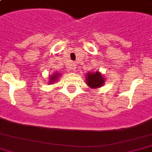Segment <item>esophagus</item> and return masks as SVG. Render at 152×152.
<instances>
[{
    "instance_id": "34e87169",
    "label": "esophagus",
    "mask_w": 152,
    "mask_h": 152,
    "mask_svg": "<svg viewBox=\"0 0 152 152\" xmlns=\"http://www.w3.org/2000/svg\"><path fill=\"white\" fill-rule=\"evenodd\" d=\"M70 69L72 71H76V65L75 64H73L72 66V67H70Z\"/></svg>"
}]
</instances>
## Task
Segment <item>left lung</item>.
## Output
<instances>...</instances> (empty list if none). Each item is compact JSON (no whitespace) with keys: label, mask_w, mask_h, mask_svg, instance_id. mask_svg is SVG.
Wrapping results in <instances>:
<instances>
[{"label":"left lung","mask_w":152,"mask_h":152,"mask_svg":"<svg viewBox=\"0 0 152 152\" xmlns=\"http://www.w3.org/2000/svg\"><path fill=\"white\" fill-rule=\"evenodd\" d=\"M104 79L101 73L96 72L94 73L88 72L86 77V83L91 88H99L104 84Z\"/></svg>","instance_id":"obj_1"}]
</instances>
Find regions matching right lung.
I'll use <instances>...</instances> for the list:
<instances>
[{
  "label": "right lung",
  "mask_w": 152,
  "mask_h": 152,
  "mask_svg": "<svg viewBox=\"0 0 152 152\" xmlns=\"http://www.w3.org/2000/svg\"><path fill=\"white\" fill-rule=\"evenodd\" d=\"M58 75H59L58 73H56V74H54V75H52V76H50V78H51L50 80H51L52 81H54L55 80H57V76H58Z\"/></svg>",
  "instance_id": "obj_1"
}]
</instances>
